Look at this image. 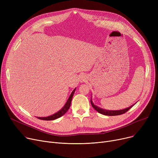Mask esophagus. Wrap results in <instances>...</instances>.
<instances>
[{
	"label": "esophagus",
	"instance_id": "1",
	"mask_svg": "<svg viewBox=\"0 0 158 158\" xmlns=\"http://www.w3.org/2000/svg\"><path fill=\"white\" fill-rule=\"evenodd\" d=\"M86 77H85V76H81V77H80V81H81V82H83V81H86Z\"/></svg>",
	"mask_w": 158,
	"mask_h": 158
}]
</instances>
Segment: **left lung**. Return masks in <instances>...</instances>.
Instances as JSON below:
<instances>
[{
	"instance_id": "left-lung-1",
	"label": "left lung",
	"mask_w": 158,
	"mask_h": 158,
	"mask_svg": "<svg viewBox=\"0 0 158 158\" xmlns=\"http://www.w3.org/2000/svg\"><path fill=\"white\" fill-rule=\"evenodd\" d=\"M91 104H92V107L94 108L98 111L99 113H101L102 114L104 115H107V116H116V115H120V114H122L123 113H126L128 110H129L131 107L133 106L134 105H132L131 106H130L129 107H127L126 109H124V110H117V111H110V110H103L100 108V107H98L97 106H96L95 105H94V104L93 103V102L91 100Z\"/></svg>"
}]
</instances>
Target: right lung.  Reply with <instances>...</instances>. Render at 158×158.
<instances>
[{"mask_svg": "<svg viewBox=\"0 0 158 158\" xmlns=\"http://www.w3.org/2000/svg\"><path fill=\"white\" fill-rule=\"evenodd\" d=\"M75 91H76V89H73V91L72 92L71 95H70L67 102H66V103L65 104L64 107L60 111H59L58 112H57L56 113H55V114H54L51 116H49V117H37V118L38 119L43 120H55V119H57L58 118L61 117V116H63L64 114H65L69 110L70 105H71L72 99V97H73V95Z\"/></svg>", "mask_w": 158, "mask_h": 158, "instance_id": "1", "label": "right lung"}]
</instances>
